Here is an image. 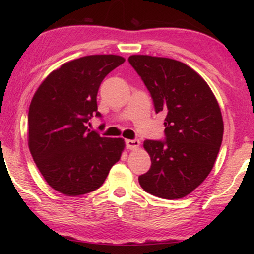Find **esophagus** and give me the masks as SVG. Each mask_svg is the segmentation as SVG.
I'll return each mask as SVG.
<instances>
[{"label": "esophagus", "mask_w": 254, "mask_h": 254, "mask_svg": "<svg viewBox=\"0 0 254 254\" xmlns=\"http://www.w3.org/2000/svg\"><path fill=\"white\" fill-rule=\"evenodd\" d=\"M126 147L129 150H135L140 147V140H126Z\"/></svg>", "instance_id": "34e87169"}]
</instances>
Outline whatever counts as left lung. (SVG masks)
<instances>
[{"instance_id": "obj_1", "label": "left lung", "mask_w": 254, "mask_h": 254, "mask_svg": "<svg viewBox=\"0 0 254 254\" xmlns=\"http://www.w3.org/2000/svg\"><path fill=\"white\" fill-rule=\"evenodd\" d=\"M128 61L156 113L165 114L166 140L144 141L151 166L138 183L155 196L182 199L203 183L216 161L224 130L220 105L206 81L183 62L150 55H130Z\"/></svg>"}]
</instances>
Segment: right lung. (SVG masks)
Masks as SVG:
<instances>
[{"mask_svg":"<svg viewBox=\"0 0 254 254\" xmlns=\"http://www.w3.org/2000/svg\"><path fill=\"white\" fill-rule=\"evenodd\" d=\"M119 55H88L64 64L37 89L29 109V149L48 185L68 196L99 189L125 149L124 138L88 128L105 76Z\"/></svg>","mask_w":254,"mask_h":254,"instance_id":"right-lung-1","label":"right lung"}]
</instances>
